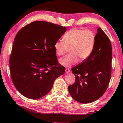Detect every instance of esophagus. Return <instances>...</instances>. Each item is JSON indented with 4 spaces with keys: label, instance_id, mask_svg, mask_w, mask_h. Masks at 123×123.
<instances>
[{
    "label": "esophagus",
    "instance_id": "1",
    "mask_svg": "<svg viewBox=\"0 0 123 123\" xmlns=\"http://www.w3.org/2000/svg\"><path fill=\"white\" fill-rule=\"evenodd\" d=\"M70 72V69H66V73L68 74Z\"/></svg>",
    "mask_w": 123,
    "mask_h": 123
}]
</instances>
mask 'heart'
<instances>
[{"instance_id": "obj_1", "label": "heart", "mask_w": 123, "mask_h": 123, "mask_svg": "<svg viewBox=\"0 0 123 123\" xmlns=\"http://www.w3.org/2000/svg\"><path fill=\"white\" fill-rule=\"evenodd\" d=\"M63 39L56 41L54 48L59 56L63 55L68 47H70L71 54L60 58L59 63L66 68H70L79 61H84L90 56L94 50L95 35L89 29H73L66 32Z\"/></svg>"}]
</instances>
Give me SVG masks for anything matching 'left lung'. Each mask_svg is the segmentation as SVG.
Instances as JSON below:
<instances>
[{"mask_svg": "<svg viewBox=\"0 0 123 123\" xmlns=\"http://www.w3.org/2000/svg\"><path fill=\"white\" fill-rule=\"evenodd\" d=\"M97 31L94 50L90 56L72 69L75 82L68 87V91L75 100L82 104L99 99L106 91L111 79V42L100 28Z\"/></svg>", "mask_w": 123, "mask_h": 123, "instance_id": "left-lung-1", "label": "left lung"}]
</instances>
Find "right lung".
I'll use <instances>...</instances> for the list:
<instances>
[{"label":"right lung","mask_w":123,"mask_h":123,"mask_svg":"<svg viewBox=\"0 0 123 123\" xmlns=\"http://www.w3.org/2000/svg\"><path fill=\"white\" fill-rule=\"evenodd\" d=\"M66 27L35 21L20 29L14 38L10 59L12 81L18 92L30 99L45 96L55 79L64 73L58 63L54 44Z\"/></svg>","instance_id":"add662e5"}]
</instances>
